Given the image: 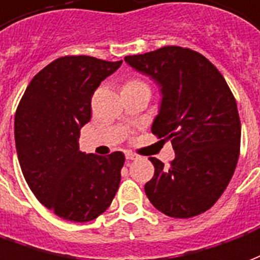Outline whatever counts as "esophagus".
Here are the masks:
<instances>
[{"instance_id":"1","label":"esophagus","mask_w":260,"mask_h":260,"mask_svg":"<svg viewBox=\"0 0 260 260\" xmlns=\"http://www.w3.org/2000/svg\"><path fill=\"white\" fill-rule=\"evenodd\" d=\"M126 159H127V160H136V159H138V155H136V153L133 152H126Z\"/></svg>"}]
</instances>
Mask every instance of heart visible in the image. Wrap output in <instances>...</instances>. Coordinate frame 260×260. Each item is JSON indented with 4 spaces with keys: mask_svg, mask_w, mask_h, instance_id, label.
Wrapping results in <instances>:
<instances>
[{
    "mask_svg": "<svg viewBox=\"0 0 260 260\" xmlns=\"http://www.w3.org/2000/svg\"><path fill=\"white\" fill-rule=\"evenodd\" d=\"M128 84H144V83H140V81H132V83H128Z\"/></svg>",
    "mask_w": 260,
    "mask_h": 260,
    "instance_id": "obj_1",
    "label": "heart"
}]
</instances>
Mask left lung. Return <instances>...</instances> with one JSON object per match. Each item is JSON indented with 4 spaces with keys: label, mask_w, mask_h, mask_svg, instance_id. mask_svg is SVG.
I'll list each match as a JSON object with an SVG mask.
<instances>
[{
    "label": "left lung",
    "mask_w": 260,
    "mask_h": 260,
    "mask_svg": "<svg viewBox=\"0 0 260 260\" xmlns=\"http://www.w3.org/2000/svg\"><path fill=\"white\" fill-rule=\"evenodd\" d=\"M124 62L160 88L151 130L172 140L176 153L169 168L149 158L155 173L145 194L170 217L204 213L226 190L240 155L241 123L224 77L204 55L174 45Z\"/></svg>",
    "instance_id": "1"
}]
</instances>
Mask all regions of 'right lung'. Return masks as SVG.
Returning a JSON list of instances; mask_svg holds the SVG:
<instances>
[{"mask_svg": "<svg viewBox=\"0 0 260 260\" xmlns=\"http://www.w3.org/2000/svg\"><path fill=\"white\" fill-rule=\"evenodd\" d=\"M120 65L86 55L59 58L34 76L16 109L15 143L24 180L65 220H94L120 184L122 152L100 156L79 147L94 91Z\"/></svg>", "mask_w": 260, "mask_h": 260, "instance_id": "add662e5", "label": "right lung"}]
</instances>
